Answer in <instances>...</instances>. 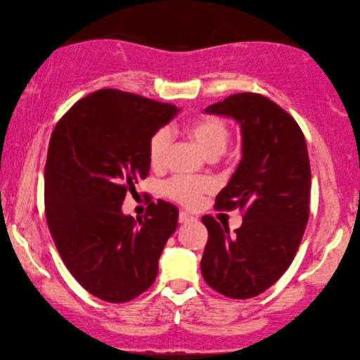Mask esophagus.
<instances>
[{
  "label": "esophagus",
  "instance_id": "1",
  "mask_svg": "<svg viewBox=\"0 0 360 360\" xmlns=\"http://www.w3.org/2000/svg\"><path fill=\"white\" fill-rule=\"evenodd\" d=\"M195 219H197V217L192 216V214H188V212H186V211H181V212H179V222H181V224L193 222Z\"/></svg>",
  "mask_w": 360,
  "mask_h": 360
}]
</instances>
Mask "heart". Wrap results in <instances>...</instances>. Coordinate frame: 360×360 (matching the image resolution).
I'll return each mask as SVG.
<instances>
[{"label": "heart", "mask_w": 360, "mask_h": 360, "mask_svg": "<svg viewBox=\"0 0 360 360\" xmlns=\"http://www.w3.org/2000/svg\"><path fill=\"white\" fill-rule=\"evenodd\" d=\"M186 135L198 146L205 155L216 158L221 155L230 141V129L227 122L217 115H202L186 125ZM172 146V133L168 129L157 130L148 143L149 163L160 168L165 163L167 154ZM163 193L174 202L186 206H193L203 193L211 191V184L205 179L173 178L163 184Z\"/></svg>", "instance_id": "b5f03b06"}]
</instances>
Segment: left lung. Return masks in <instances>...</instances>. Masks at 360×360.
Masks as SVG:
<instances>
[{
    "label": "left lung",
    "instance_id": "left-lung-1",
    "mask_svg": "<svg viewBox=\"0 0 360 360\" xmlns=\"http://www.w3.org/2000/svg\"><path fill=\"white\" fill-rule=\"evenodd\" d=\"M238 122L243 157L216 208H240L233 233L212 216L202 275L229 298H252L275 284L294 260L309 217L311 169L307 141L290 114L259 94H236L205 109Z\"/></svg>",
    "mask_w": 360,
    "mask_h": 360
}]
</instances>
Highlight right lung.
<instances>
[{"mask_svg":"<svg viewBox=\"0 0 360 360\" xmlns=\"http://www.w3.org/2000/svg\"><path fill=\"white\" fill-rule=\"evenodd\" d=\"M179 109L117 89L79 100L52 131L44 168L46 219L76 281L109 303L148 290L179 211L158 200L144 219L122 212L125 195L148 178V143Z\"/></svg>","mask_w":360,"mask_h":360,"instance_id":"obj_1","label":"right lung"}]
</instances>
